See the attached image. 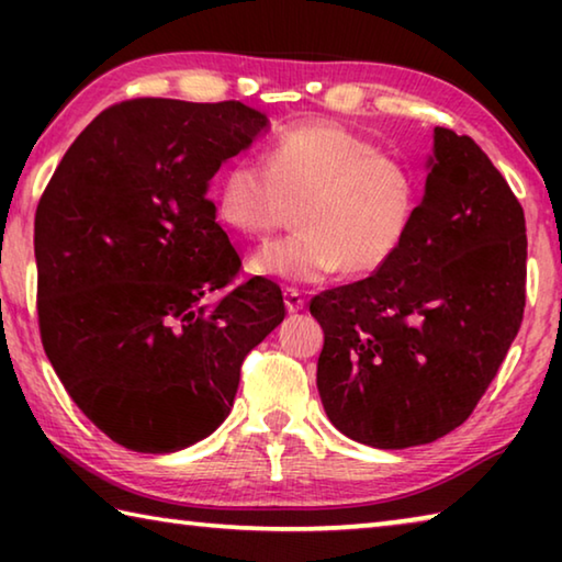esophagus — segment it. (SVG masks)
Segmentation results:
<instances>
[{
	"label": "esophagus",
	"mask_w": 562,
	"mask_h": 562,
	"mask_svg": "<svg viewBox=\"0 0 562 562\" xmlns=\"http://www.w3.org/2000/svg\"><path fill=\"white\" fill-rule=\"evenodd\" d=\"M284 304H288V310H290V319L284 322L282 331H284V339H290V335L294 331V325H297V322H300V315H294V312H300V310H302V297H300V292H297V290H292V288L284 290Z\"/></svg>",
	"instance_id": "esophagus-1"
}]
</instances>
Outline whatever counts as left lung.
Instances as JSON below:
<instances>
[{"label":"left lung","instance_id":"left-lung-1","mask_svg":"<svg viewBox=\"0 0 562 562\" xmlns=\"http://www.w3.org/2000/svg\"><path fill=\"white\" fill-rule=\"evenodd\" d=\"M270 128L240 101L136 99L66 150L34 217L44 351L111 441L176 453L233 408L240 367L284 319L207 201L223 164Z\"/></svg>","mask_w":562,"mask_h":562}]
</instances>
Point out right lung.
<instances>
[{"mask_svg":"<svg viewBox=\"0 0 562 562\" xmlns=\"http://www.w3.org/2000/svg\"><path fill=\"white\" fill-rule=\"evenodd\" d=\"M418 203L372 278L310 302L329 422L374 449L441 439L486 392L526 307V217L471 138L434 128Z\"/></svg>","mask_w":562,"mask_h":562,"instance_id":"right-lung-1","label":"right lung"}]
</instances>
